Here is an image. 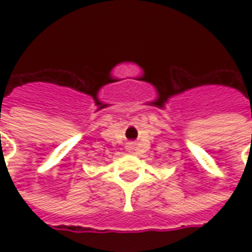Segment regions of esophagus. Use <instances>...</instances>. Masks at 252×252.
Instances as JSON below:
<instances>
[{"label": "esophagus", "instance_id": "esophagus-1", "mask_svg": "<svg viewBox=\"0 0 252 252\" xmlns=\"http://www.w3.org/2000/svg\"><path fill=\"white\" fill-rule=\"evenodd\" d=\"M126 147H128V150H133V148H135V143L133 142L128 143V146H126Z\"/></svg>", "mask_w": 252, "mask_h": 252}]
</instances>
